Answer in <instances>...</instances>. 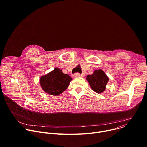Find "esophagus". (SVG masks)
Masks as SVG:
<instances>
[{
    "label": "esophagus",
    "instance_id": "34e87169",
    "mask_svg": "<svg viewBox=\"0 0 147 147\" xmlns=\"http://www.w3.org/2000/svg\"><path fill=\"white\" fill-rule=\"evenodd\" d=\"M73 77H82V76L78 73H75L73 74Z\"/></svg>",
    "mask_w": 147,
    "mask_h": 147
}]
</instances>
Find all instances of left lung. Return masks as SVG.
I'll return each mask as SVG.
<instances>
[{
	"label": "left lung",
	"instance_id": "obj_1",
	"mask_svg": "<svg viewBox=\"0 0 147 147\" xmlns=\"http://www.w3.org/2000/svg\"><path fill=\"white\" fill-rule=\"evenodd\" d=\"M86 80L92 90L96 93H102L106 89L109 78L102 70H95L92 75H88Z\"/></svg>",
	"mask_w": 147,
	"mask_h": 147
}]
</instances>
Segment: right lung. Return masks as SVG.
<instances>
[{
	"mask_svg": "<svg viewBox=\"0 0 147 147\" xmlns=\"http://www.w3.org/2000/svg\"><path fill=\"white\" fill-rule=\"evenodd\" d=\"M72 78L69 75L63 73L59 68L42 76L40 82L42 89L51 95H59L65 90L69 85Z\"/></svg>",
	"mask_w": 147,
	"mask_h": 147,
	"instance_id": "obj_1",
	"label": "right lung"
}]
</instances>
